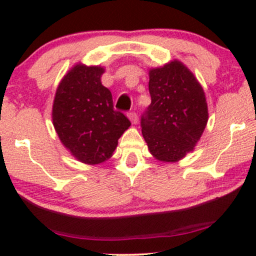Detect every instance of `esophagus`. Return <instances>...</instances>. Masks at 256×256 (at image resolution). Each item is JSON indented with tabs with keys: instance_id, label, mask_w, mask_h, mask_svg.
Wrapping results in <instances>:
<instances>
[{
	"instance_id": "esophagus-1",
	"label": "esophagus",
	"mask_w": 256,
	"mask_h": 256,
	"mask_svg": "<svg viewBox=\"0 0 256 256\" xmlns=\"http://www.w3.org/2000/svg\"><path fill=\"white\" fill-rule=\"evenodd\" d=\"M128 119H130V122L132 124H137L138 122V116H137V113H134V112H131V113L128 114Z\"/></svg>"
}]
</instances>
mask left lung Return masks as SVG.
I'll return each instance as SVG.
<instances>
[{"instance_id": "8db88e82", "label": "left lung", "mask_w": 256, "mask_h": 256, "mask_svg": "<svg viewBox=\"0 0 256 256\" xmlns=\"http://www.w3.org/2000/svg\"><path fill=\"white\" fill-rule=\"evenodd\" d=\"M152 104L140 118L149 152L162 162H176L194 150L208 122L204 91L180 61L149 71Z\"/></svg>"}]
</instances>
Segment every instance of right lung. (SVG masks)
Listing matches in <instances>:
<instances>
[{
    "instance_id": "1",
    "label": "right lung",
    "mask_w": 256,
    "mask_h": 256,
    "mask_svg": "<svg viewBox=\"0 0 256 256\" xmlns=\"http://www.w3.org/2000/svg\"><path fill=\"white\" fill-rule=\"evenodd\" d=\"M104 67L76 64L58 84L52 124L64 148L80 162L108 160L131 122L114 110L110 91L101 83Z\"/></svg>"
}]
</instances>
